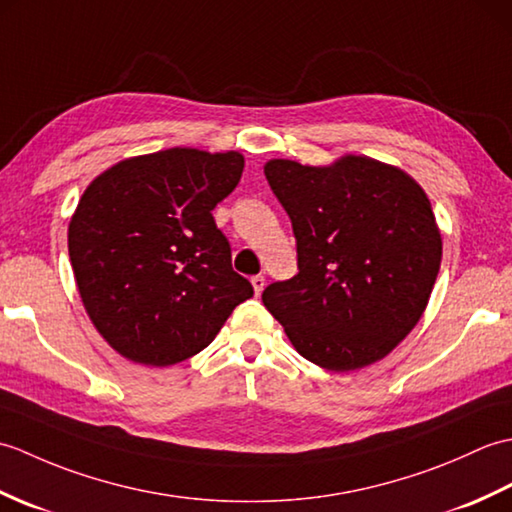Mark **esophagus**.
<instances>
[{
    "label": "esophagus",
    "mask_w": 512,
    "mask_h": 512,
    "mask_svg": "<svg viewBox=\"0 0 512 512\" xmlns=\"http://www.w3.org/2000/svg\"><path fill=\"white\" fill-rule=\"evenodd\" d=\"M250 284H253L255 295H262V290L266 286V279L262 275H255V277H250Z\"/></svg>",
    "instance_id": "obj_1"
}]
</instances>
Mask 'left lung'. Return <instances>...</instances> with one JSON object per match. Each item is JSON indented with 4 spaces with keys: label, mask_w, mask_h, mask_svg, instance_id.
Returning a JSON list of instances; mask_svg holds the SVG:
<instances>
[{
    "label": "left lung",
    "mask_w": 512,
    "mask_h": 512,
    "mask_svg": "<svg viewBox=\"0 0 512 512\" xmlns=\"http://www.w3.org/2000/svg\"><path fill=\"white\" fill-rule=\"evenodd\" d=\"M264 173L299 255V273L264 290L266 310L328 372L383 361L416 328L440 270L427 193L405 169L363 154L319 167L273 158Z\"/></svg>",
    "instance_id": "1"
}]
</instances>
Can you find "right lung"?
<instances>
[{"label":"right lung","mask_w":512,"mask_h":512,"mask_svg":"<svg viewBox=\"0 0 512 512\" xmlns=\"http://www.w3.org/2000/svg\"><path fill=\"white\" fill-rule=\"evenodd\" d=\"M242 171L239 151L171 147L116 162L83 191L68 226L76 290L127 361H187L253 297L211 215Z\"/></svg>","instance_id":"obj_1"}]
</instances>
